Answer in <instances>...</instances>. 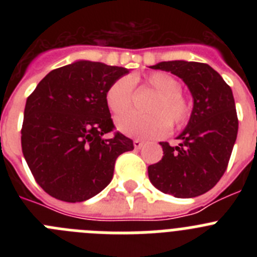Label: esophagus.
I'll list each match as a JSON object with an SVG mask.
<instances>
[{"label": "esophagus", "mask_w": 257, "mask_h": 257, "mask_svg": "<svg viewBox=\"0 0 257 257\" xmlns=\"http://www.w3.org/2000/svg\"><path fill=\"white\" fill-rule=\"evenodd\" d=\"M143 144H144V143L143 142H140V140H134V148L135 149H140L143 147Z\"/></svg>", "instance_id": "34e87169"}]
</instances>
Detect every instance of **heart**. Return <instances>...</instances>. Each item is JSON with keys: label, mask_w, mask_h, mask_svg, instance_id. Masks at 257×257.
I'll return each mask as SVG.
<instances>
[{"label": "heart", "mask_w": 257, "mask_h": 257, "mask_svg": "<svg viewBox=\"0 0 257 257\" xmlns=\"http://www.w3.org/2000/svg\"><path fill=\"white\" fill-rule=\"evenodd\" d=\"M144 83L158 94L148 106V112L152 114L128 113L118 117L115 127L119 133L135 139H152L165 135L169 131V126L179 128L187 123L190 106L181 96V83L178 79L165 72H153L145 77ZM133 95L131 78L121 77L115 79L105 94L109 110L115 115L128 110Z\"/></svg>", "instance_id": "heart-1"}]
</instances>
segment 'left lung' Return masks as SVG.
Here are the masks:
<instances>
[{"mask_svg": "<svg viewBox=\"0 0 257 257\" xmlns=\"http://www.w3.org/2000/svg\"><path fill=\"white\" fill-rule=\"evenodd\" d=\"M152 69L171 72L188 86L193 97L189 122L178 136V147L160 143L163 157L148 167L154 187L176 198H193L212 189L228 166L238 133L231 88L205 63L161 61Z\"/></svg>", "mask_w": 257, "mask_h": 257, "instance_id": "8db88e82", "label": "left lung"}]
</instances>
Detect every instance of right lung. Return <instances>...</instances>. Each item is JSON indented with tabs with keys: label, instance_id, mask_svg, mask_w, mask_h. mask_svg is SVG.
Segmentation results:
<instances>
[{
	"label": "right lung",
	"instance_id": "obj_1",
	"mask_svg": "<svg viewBox=\"0 0 257 257\" xmlns=\"http://www.w3.org/2000/svg\"><path fill=\"white\" fill-rule=\"evenodd\" d=\"M128 69L77 60L51 70L27 99L22 151L36 181L50 196L82 202L110 183L117 157L133 140L115 133L105 94Z\"/></svg>",
	"mask_w": 257,
	"mask_h": 257
}]
</instances>
